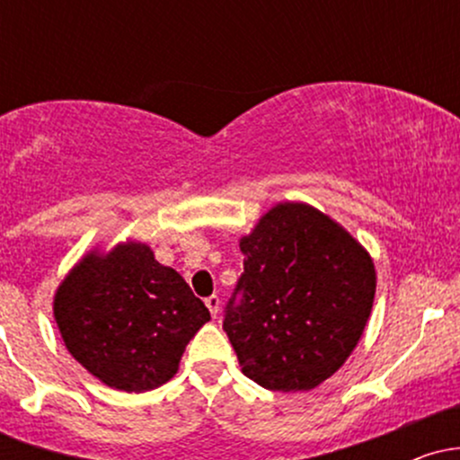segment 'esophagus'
I'll use <instances>...</instances> for the list:
<instances>
[{
  "instance_id": "obj_1",
  "label": "esophagus",
  "mask_w": 460,
  "mask_h": 460,
  "mask_svg": "<svg viewBox=\"0 0 460 460\" xmlns=\"http://www.w3.org/2000/svg\"><path fill=\"white\" fill-rule=\"evenodd\" d=\"M205 305H208L209 314H212L214 318H216V314H218V309H220V298L216 296V294H212V296H208V298H205Z\"/></svg>"
}]
</instances>
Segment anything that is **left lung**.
I'll list each match as a JSON object with an SVG mask.
<instances>
[{"mask_svg":"<svg viewBox=\"0 0 460 460\" xmlns=\"http://www.w3.org/2000/svg\"><path fill=\"white\" fill-rule=\"evenodd\" d=\"M244 272L223 329L242 372L274 392H307L355 350L376 292L363 246L305 203L272 208L242 237Z\"/></svg>","mask_w":460,"mask_h":460,"instance_id":"8db88e82","label":"left lung"}]
</instances>
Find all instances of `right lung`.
Masks as SVG:
<instances>
[{"label": "right lung", "mask_w": 460, "mask_h": 460, "mask_svg": "<svg viewBox=\"0 0 460 460\" xmlns=\"http://www.w3.org/2000/svg\"><path fill=\"white\" fill-rule=\"evenodd\" d=\"M54 315L68 352L93 376L136 394L171 381L209 320L181 274L136 242L84 257L58 288Z\"/></svg>", "instance_id": "add662e5"}]
</instances>
